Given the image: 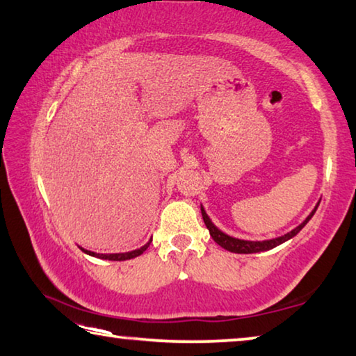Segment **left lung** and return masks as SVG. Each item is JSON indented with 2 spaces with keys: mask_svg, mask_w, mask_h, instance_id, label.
Returning <instances> with one entry per match:
<instances>
[{
  "mask_svg": "<svg viewBox=\"0 0 356 356\" xmlns=\"http://www.w3.org/2000/svg\"><path fill=\"white\" fill-rule=\"evenodd\" d=\"M317 207L318 206H315L314 211L309 213L307 218L304 220V222L300 225V227H296L295 229H291L290 233L280 236V238L268 239V241H244V239L233 238V236H228V234H225L223 231H220L216 227V225L211 222V218H209V216L206 213L204 207H202V206H201V213H202V220H204V223H206V227L209 229V233H211V236H212V239L216 241L220 247H223L225 250H229V252H233V253H258V252H266V250L274 249V247L284 244L285 241H289V239L293 238V236H296L304 227H306V223L309 222V220L312 218L315 211H317Z\"/></svg>",
  "mask_w": 356,
  "mask_h": 356,
  "instance_id": "1",
  "label": "left lung"
}]
</instances>
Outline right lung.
I'll return each mask as SVG.
<instances>
[{
  "label": "right lung",
  "mask_w": 356,
  "mask_h": 356,
  "mask_svg": "<svg viewBox=\"0 0 356 356\" xmlns=\"http://www.w3.org/2000/svg\"><path fill=\"white\" fill-rule=\"evenodd\" d=\"M152 239L147 242V244L140 247V249H136L133 252H125V253H97V252H92V250H86L82 249V252H86L87 255H92V257H97V258H101V259H111V261H125V259H131V258H136L139 257L140 253H144L145 250H147V247L150 245Z\"/></svg>",
  "instance_id": "obj_1"
}]
</instances>
